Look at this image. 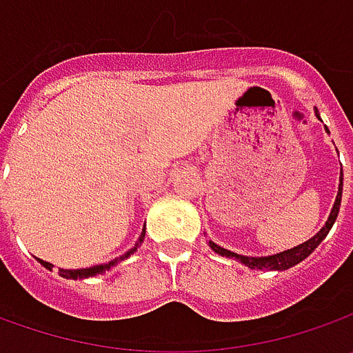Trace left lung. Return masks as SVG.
Segmentation results:
<instances>
[{
    "label": "left lung",
    "mask_w": 353,
    "mask_h": 353,
    "mask_svg": "<svg viewBox=\"0 0 353 353\" xmlns=\"http://www.w3.org/2000/svg\"><path fill=\"white\" fill-rule=\"evenodd\" d=\"M314 114L320 119L319 110L314 108ZM326 133H330L328 128H326ZM342 186H344V172L340 170V184H338V194H336V200H334L332 210H330V216L326 220V224L320 228V232L316 236H312L310 239H306L305 243H299L291 250L281 251V253H273V255H265V257H248V255H239V253H234V251L225 250V248H220L218 243H214L212 239H208V245L212 248V251H216L218 255L222 257H230V259H237L245 267L250 269H261V271H285L289 267H294L296 263H301L303 259H306L312 251L319 248L322 243V239L328 236V232L332 230L334 222L338 218V212H340V204H342Z\"/></svg>",
    "instance_id": "left-lung-1"
}]
</instances>
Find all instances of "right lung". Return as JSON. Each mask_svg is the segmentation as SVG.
Instances as JSON below:
<instances>
[{"label":"right lung","mask_w":353,"mask_h":353,"mask_svg":"<svg viewBox=\"0 0 353 353\" xmlns=\"http://www.w3.org/2000/svg\"><path fill=\"white\" fill-rule=\"evenodd\" d=\"M143 239H145V228H143L141 236H139V239H137V243H135V248H131L129 251H125L123 255H119V257H116V259H112V261H108V263H102V265H94V267H86V269H59V275L64 279H88V277H96V275H102V273H105V271H110L114 265H117L119 261H123V259H128L129 255H133L135 251H137V248H139V243H141ZM39 259V257H37ZM39 263L43 265L45 269H48V271H52V267L54 265L48 263V261H43V259H39Z\"/></svg>","instance_id":"1"}]
</instances>
